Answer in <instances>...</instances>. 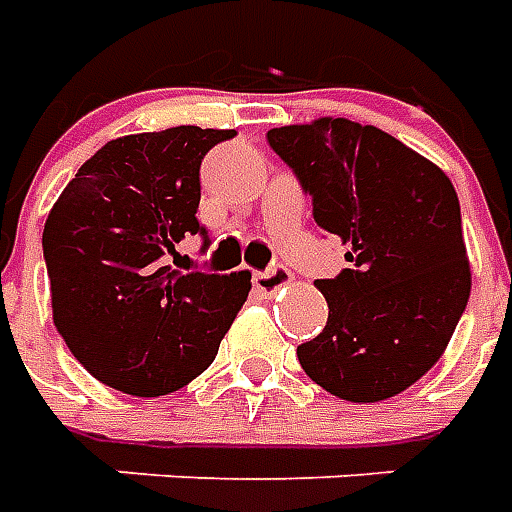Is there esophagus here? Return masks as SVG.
Instances as JSON below:
<instances>
[{
	"instance_id": "1",
	"label": "esophagus",
	"mask_w": 512,
	"mask_h": 512,
	"mask_svg": "<svg viewBox=\"0 0 512 512\" xmlns=\"http://www.w3.org/2000/svg\"><path fill=\"white\" fill-rule=\"evenodd\" d=\"M290 282H293V274H290L285 266H274L268 268V271H255V274H252V285H255V290L266 293V296H274L277 290L288 288Z\"/></svg>"
}]
</instances>
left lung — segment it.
I'll return each mask as SVG.
<instances>
[{
	"instance_id": "1",
	"label": "left lung",
	"mask_w": 512,
	"mask_h": 512,
	"mask_svg": "<svg viewBox=\"0 0 512 512\" xmlns=\"http://www.w3.org/2000/svg\"><path fill=\"white\" fill-rule=\"evenodd\" d=\"M268 145L351 263L318 279L329 321L296 351L304 373L351 403L400 395L439 362L472 290L450 178L392 134L345 117L271 128Z\"/></svg>"
}]
</instances>
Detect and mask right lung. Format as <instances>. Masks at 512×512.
Returning a JSON list of instances; mask_svg holds the SVG:
<instances>
[{
	"mask_svg": "<svg viewBox=\"0 0 512 512\" xmlns=\"http://www.w3.org/2000/svg\"><path fill=\"white\" fill-rule=\"evenodd\" d=\"M235 131L178 126L106 142L62 189L43 227L51 312L101 384L158 397L208 370L252 274L178 271L197 222L202 156ZM175 263V260H172Z\"/></svg>",
	"mask_w": 512,
	"mask_h": 512,
	"instance_id": "add662e5",
	"label": "right lung"
}]
</instances>
